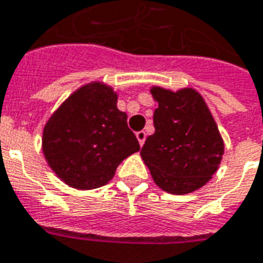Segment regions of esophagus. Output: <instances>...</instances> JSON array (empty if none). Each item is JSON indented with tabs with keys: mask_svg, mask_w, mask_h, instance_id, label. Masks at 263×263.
Masks as SVG:
<instances>
[{
	"mask_svg": "<svg viewBox=\"0 0 263 263\" xmlns=\"http://www.w3.org/2000/svg\"><path fill=\"white\" fill-rule=\"evenodd\" d=\"M137 138H138V142H139V145L142 146L143 143H145V139H146V132L145 131L137 132Z\"/></svg>",
	"mask_w": 263,
	"mask_h": 263,
	"instance_id": "esophagus-1",
	"label": "esophagus"
}]
</instances>
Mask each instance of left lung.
Masks as SVG:
<instances>
[{
    "label": "left lung",
    "mask_w": 263,
    "mask_h": 263,
    "mask_svg": "<svg viewBox=\"0 0 263 263\" xmlns=\"http://www.w3.org/2000/svg\"><path fill=\"white\" fill-rule=\"evenodd\" d=\"M158 101L155 134L141 156L155 183L172 194H187L209 182L224 154V142L203 97L193 88L173 92L152 87Z\"/></svg>",
    "instance_id": "8db88e82"
}]
</instances>
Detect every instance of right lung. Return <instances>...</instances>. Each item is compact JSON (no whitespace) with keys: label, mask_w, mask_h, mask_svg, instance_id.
<instances>
[{"label":"right lung","mask_w":263,"mask_h":263,"mask_svg":"<svg viewBox=\"0 0 263 263\" xmlns=\"http://www.w3.org/2000/svg\"><path fill=\"white\" fill-rule=\"evenodd\" d=\"M42 149L52 171L80 190L101 187L122 160L139 151L117 92L100 81L80 87L43 128Z\"/></svg>","instance_id":"right-lung-1"}]
</instances>
